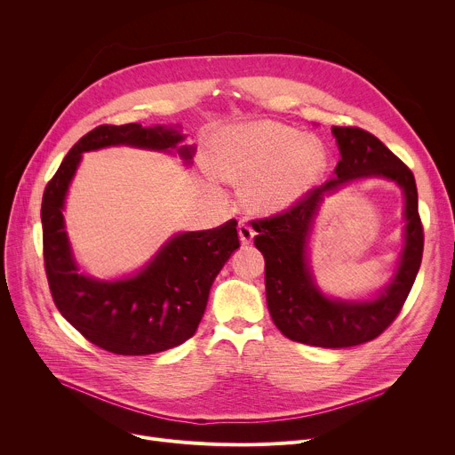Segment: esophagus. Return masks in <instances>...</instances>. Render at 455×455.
I'll return each instance as SVG.
<instances>
[{"label": "esophagus", "instance_id": "1", "mask_svg": "<svg viewBox=\"0 0 455 455\" xmlns=\"http://www.w3.org/2000/svg\"><path fill=\"white\" fill-rule=\"evenodd\" d=\"M237 232H239V239H241L243 244H250V243H251V239H253V230H251L250 225H246L244 221H241L239 227H237Z\"/></svg>", "mask_w": 455, "mask_h": 455}]
</instances>
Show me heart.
<instances>
[{
    "label": "heart",
    "instance_id": "heart-1",
    "mask_svg": "<svg viewBox=\"0 0 455 455\" xmlns=\"http://www.w3.org/2000/svg\"><path fill=\"white\" fill-rule=\"evenodd\" d=\"M209 164L221 180L248 181L244 198L251 211L275 214L316 187L328 169V149L295 127L255 120L218 132L209 146Z\"/></svg>",
    "mask_w": 455,
    "mask_h": 455
}]
</instances>
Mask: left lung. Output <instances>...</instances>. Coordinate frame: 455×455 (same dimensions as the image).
Instances as JSON below:
<instances>
[{"label":"left lung","mask_w":455,"mask_h":455,"mask_svg":"<svg viewBox=\"0 0 455 455\" xmlns=\"http://www.w3.org/2000/svg\"><path fill=\"white\" fill-rule=\"evenodd\" d=\"M340 160L335 178L315 187L283 214L251 221L255 246L265 255L267 302L279 331L315 347H351L381 335L402 311L423 257V225L412 171L374 135L335 125ZM362 177L395 180L406 196V241L394 279L374 298L333 299L321 293L307 261V243L323 196Z\"/></svg>","instance_id":"8db88e82"}]
</instances>
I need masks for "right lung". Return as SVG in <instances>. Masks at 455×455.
<instances>
[{
    "mask_svg": "<svg viewBox=\"0 0 455 455\" xmlns=\"http://www.w3.org/2000/svg\"><path fill=\"white\" fill-rule=\"evenodd\" d=\"M183 140L185 135L167 125H99L68 151L44 188L43 251L52 299L84 339L109 353L153 355L176 347L196 333L211 286L239 248L237 221L174 234L135 275L100 281L79 272L64 230L62 211L68 187L83 153L132 146L178 153L188 165L196 148L180 146Z\"/></svg>",
    "mask_w": 455,
    "mask_h": 455,
    "instance_id": "1",
    "label": "right lung"
}]
</instances>
